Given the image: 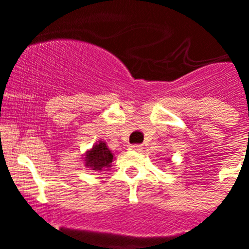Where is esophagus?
Instances as JSON below:
<instances>
[{"label":"esophagus","mask_w":249,"mask_h":249,"mask_svg":"<svg viewBox=\"0 0 249 249\" xmlns=\"http://www.w3.org/2000/svg\"><path fill=\"white\" fill-rule=\"evenodd\" d=\"M129 149L135 150V152H141V150H142V145H141V144H131V145H129Z\"/></svg>","instance_id":"obj_1"}]
</instances>
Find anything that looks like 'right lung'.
I'll return each instance as SVG.
<instances>
[{
  "mask_svg": "<svg viewBox=\"0 0 249 249\" xmlns=\"http://www.w3.org/2000/svg\"><path fill=\"white\" fill-rule=\"evenodd\" d=\"M113 153L107 147L106 142L99 141L92 145L91 149L87 150L84 157V164L88 169L94 171H105L112 166Z\"/></svg>",
  "mask_w": 249,
  "mask_h": 249,
  "instance_id": "add662e5",
  "label": "right lung"
}]
</instances>
